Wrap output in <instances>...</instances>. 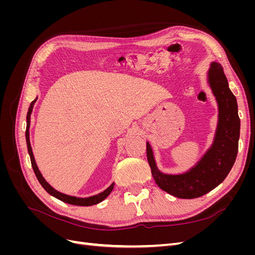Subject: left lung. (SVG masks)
I'll list each match as a JSON object with an SVG mask.
<instances>
[{
    "label": "left lung",
    "instance_id": "8db88e82",
    "mask_svg": "<svg viewBox=\"0 0 255 255\" xmlns=\"http://www.w3.org/2000/svg\"><path fill=\"white\" fill-rule=\"evenodd\" d=\"M208 84L218 104V123L211 148L188 171L181 174L163 173L156 166L153 151L146 142V158L153 179L160 189L181 199L201 197L217 187L232 169L238 152L241 120L236 98L219 63L213 61L207 72Z\"/></svg>",
    "mask_w": 255,
    "mask_h": 255
}]
</instances>
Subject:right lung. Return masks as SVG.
<instances>
[{
  "mask_svg": "<svg viewBox=\"0 0 255 255\" xmlns=\"http://www.w3.org/2000/svg\"><path fill=\"white\" fill-rule=\"evenodd\" d=\"M36 98L34 101L30 103L29 107H28V112L26 115V130H25V138H26V144H27V151L29 154V157H30V163H32V167H33V170L37 176V180L39 181V183L41 184V186L45 189V191L49 192V194L53 197H55L56 199L60 200V201H63L65 203L68 204H72V205H80V206H90V205H95L98 204L100 202H102L104 199H106L109 197V195L112 192V190L114 189V185L115 183H113L109 188H106L103 192H100V194L96 195V196H91L88 198H78V197H73V196H69V195H65V194H61V192L57 191L56 189H54L51 185L44 180V177L42 176L41 172L39 171V169L37 167V164L35 161L34 158V154H33V150H32V146H30V142H29V125H30V114L33 112V107L35 102L37 101Z\"/></svg>",
  "mask_w": 255,
  "mask_h": 255,
  "instance_id": "1",
  "label": "right lung"
}]
</instances>
